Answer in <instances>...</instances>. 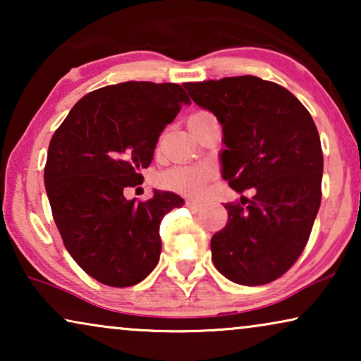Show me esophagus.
<instances>
[{
	"label": "esophagus",
	"mask_w": 361,
	"mask_h": 361,
	"mask_svg": "<svg viewBox=\"0 0 361 361\" xmlns=\"http://www.w3.org/2000/svg\"><path fill=\"white\" fill-rule=\"evenodd\" d=\"M185 207L189 210H192V212H200L202 209H204V205L199 204V202H195V200H187L185 202Z\"/></svg>",
	"instance_id": "obj_1"
}]
</instances>
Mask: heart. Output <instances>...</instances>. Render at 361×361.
Segmentation results:
<instances>
[{"label":"heart","mask_w":361,"mask_h":361,"mask_svg":"<svg viewBox=\"0 0 361 361\" xmlns=\"http://www.w3.org/2000/svg\"><path fill=\"white\" fill-rule=\"evenodd\" d=\"M204 113L205 111H199L195 115H204ZM212 176H214V171L207 166L176 167L161 176V185L179 194L199 197L205 192L207 182L212 179Z\"/></svg>","instance_id":"1"}]
</instances>
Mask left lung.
Instances as JSON below:
<instances>
[{
    "instance_id": "obj_1",
    "label": "left lung",
    "mask_w": 361,
    "mask_h": 361,
    "mask_svg": "<svg viewBox=\"0 0 361 361\" xmlns=\"http://www.w3.org/2000/svg\"><path fill=\"white\" fill-rule=\"evenodd\" d=\"M197 105L219 118L221 174L241 197L212 236V259L243 286L278 279L307 245L320 199L324 156L310 113L288 88L253 75L187 82Z\"/></svg>"
}]
</instances>
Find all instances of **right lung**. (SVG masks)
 <instances>
[{"instance_id": "add662e5", "label": "right lung", "mask_w": 361, "mask_h": 361, "mask_svg": "<svg viewBox=\"0 0 361 361\" xmlns=\"http://www.w3.org/2000/svg\"><path fill=\"white\" fill-rule=\"evenodd\" d=\"M187 103L177 83L123 82L87 93L54 133L44 169L54 221L75 263L102 284L135 286L159 261L162 216L184 200L157 190L126 200L123 190L142 184L140 169Z\"/></svg>"}]
</instances>
